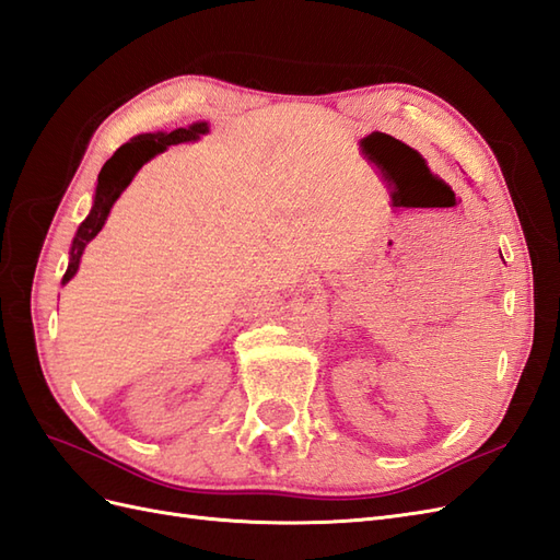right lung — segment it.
I'll list each match as a JSON object with an SVG mask.
<instances>
[{
	"label": "right lung",
	"instance_id": "right-lung-1",
	"mask_svg": "<svg viewBox=\"0 0 560 560\" xmlns=\"http://www.w3.org/2000/svg\"><path fill=\"white\" fill-rule=\"evenodd\" d=\"M210 132L208 122H194L189 127H177L172 132H147V135H137L127 143L113 153L106 165L98 172V182H96V191H94V203L88 218L78 226V232L73 236V243H70V253H68V269L63 275V285L78 275L80 269V257L88 248V243L102 232L108 212L113 203L120 198V194L130 186L137 172L141 170L143 163H149L151 158L158 153H163L167 147H175V143H186V141H198L203 135Z\"/></svg>",
	"mask_w": 560,
	"mask_h": 560
}]
</instances>
